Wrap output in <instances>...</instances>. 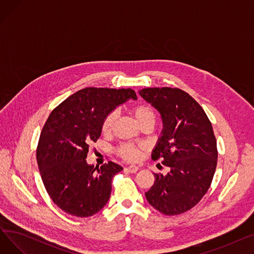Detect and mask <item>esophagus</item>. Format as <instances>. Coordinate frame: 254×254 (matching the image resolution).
I'll use <instances>...</instances> for the list:
<instances>
[{"instance_id":"esophagus-1","label":"esophagus","mask_w":254,"mask_h":254,"mask_svg":"<svg viewBox=\"0 0 254 254\" xmlns=\"http://www.w3.org/2000/svg\"><path fill=\"white\" fill-rule=\"evenodd\" d=\"M126 170H127L129 173H136L139 170V167H137L135 165H130V166L127 167Z\"/></svg>"}]
</instances>
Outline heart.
<instances>
[{"instance_id": "b5f03b06", "label": "heart", "mask_w": 254, "mask_h": 254, "mask_svg": "<svg viewBox=\"0 0 254 254\" xmlns=\"http://www.w3.org/2000/svg\"><path fill=\"white\" fill-rule=\"evenodd\" d=\"M131 112H132V114H134L135 118L137 119V122L140 126L145 123L153 124L155 120L154 111L147 105H144V104L137 105L131 109ZM115 117H116L115 112H110L108 115L106 116V118L104 119L103 127H102V129L104 132H109L111 130L113 124H114ZM143 149H144L143 146L135 145L132 143L127 142V143H124L119 146L118 153L125 159H127V161H137V159L141 156Z\"/></svg>"}]
</instances>
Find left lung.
I'll use <instances>...</instances> for the list:
<instances>
[{"label":"left lung","instance_id":"8db88e82","mask_svg":"<svg viewBox=\"0 0 254 254\" xmlns=\"http://www.w3.org/2000/svg\"><path fill=\"white\" fill-rule=\"evenodd\" d=\"M140 96L161 113L164 128L152 151L162 158L167 175L154 174L145 192L148 203L165 215H178L194 207L208 191L217 165L212 125L199 104L180 88H143Z\"/></svg>","mask_w":254,"mask_h":254}]
</instances>
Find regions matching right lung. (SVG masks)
<instances>
[{
    "label": "right lung",
    "instance_id": "add662e5",
    "mask_svg": "<svg viewBox=\"0 0 254 254\" xmlns=\"http://www.w3.org/2000/svg\"><path fill=\"white\" fill-rule=\"evenodd\" d=\"M136 100L131 88L86 87L52 110L37 146V163L49 196L77 217L95 215L108 202L112 178L123 167L86 163L89 146L98 141L104 119L120 104Z\"/></svg>",
    "mask_w": 254,
    "mask_h": 254
}]
</instances>
